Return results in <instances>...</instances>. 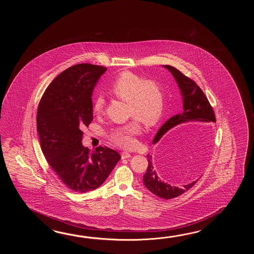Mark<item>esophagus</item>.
I'll return each mask as SVG.
<instances>
[{
  "label": "esophagus",
  "instance_id": "34e87169",
  "mask_svg": "<svg viewBox=\"0 0 254 254\" xmlns=\"http://www.w3.org/2000/svg\"><path fill=\"white\" fill-rule=\"evenodd\" d=\"M121 155H122V159H128L129 157H131L130 153L127 152V151H123V152L121 153Z\"/></svg>",
  "mask_w": 254,
  "mask_h": 254
}]
</instances>
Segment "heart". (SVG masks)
I'll return each instance as SVG.
<instances>
[{"instance_id":"obj_1","label":"heart","mask_w":254,"mask_h":254,"mask_svg":"<svg viewBox=\"0 0 254 254\" xmlns=\"http://www.w3.org/2000/svg\"><path fill=\"white\" fill-rule=\"evenodd\" d=\"M115 97L129 103L130 117H136L125 125L112 129L110 139L116 145L130 149L136 144L135 136L140 132L139 120L146 126H153L162 118L164 110V94L157 81L130 71L121 73L111 87ZM104 98L99 96L93 103V112L100 114L104 107Z\"/></svg>"}]
</instances>
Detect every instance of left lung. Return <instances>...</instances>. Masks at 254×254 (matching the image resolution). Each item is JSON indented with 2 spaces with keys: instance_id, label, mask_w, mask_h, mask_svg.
I'll use <instances>...</instances> for the list:
<instances>
[{
  "instance_id": "obj_1",
  "label": "left lung",
  "mask_w": 254,
  "mask_h": 254,
  "mask_svg": "<svg viewBox=\"0 0 254 254\" xmlns=\"http://www.w3.org/2000/svg\"><path fill=\"white\" fill-rule=\"evenodd\" d=\"M162 67L169 70L177 82L183 97L184 110L181 114H176L168 120L167 122L159 129L155 135V138L153 139V144H155L161 140L162 136L169 130H171L178 125L189 122H202L209 124L216 122L215 115L211 104L206 98L205 94L201 91V89L196 84V82L188 78L187 76L183 74L180 70L171 65H162ZM176 148V143H172L165 149V151ZM147 160L148 167L145 174L143 175V184L151 192L162 199L169 200L183 194L184 192L190 189L200 178L197 177V179H195L191 183L184 184L182 187L173 186L159 178L152 156L148 154ZM187 161L188 165L191 167L197 166L201 162L200 156L198 155H190Z\"/></svg>"
}]
</instances>
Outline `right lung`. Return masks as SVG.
<instances>
[{"instance_id": "obj_1", "label": "right lung", "mask_w": 254, "mask_h": 254, "mask_svg": "<svg viewBox=\"0 0 254 254\" xmlns=\"http://www.w3.org/2000/svg\"><path fill=\"white\" fill-rule=\"evenodd\" d=\"M80 64L60 73L39 103L37 130L41 148L62 182L75 192L95 190L105 182L121 156L108 147L95 151L82 145V129L92 123V92L106 71Z\"/></svg>"}]
</instances>
